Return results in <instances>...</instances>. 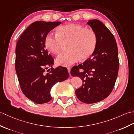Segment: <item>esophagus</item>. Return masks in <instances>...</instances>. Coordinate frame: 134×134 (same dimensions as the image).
<instances>
[{
  "instance_id": "34e87169",
  "label": "esophagus",
  "mask_w": 134,
  "mask_h": 134,
  "mask_svg": "<svg viewBox=\"0 0 134 134\" xmlns=\"http://www.w3.org/2000/svg\"><path fill=\"white\" fill-rule=\"evenodd\" d=\"M67 70H68V72H69V74L70 75V71H71V68H70V67H68V68H67Z\"/></svg>"
}]
</instances>
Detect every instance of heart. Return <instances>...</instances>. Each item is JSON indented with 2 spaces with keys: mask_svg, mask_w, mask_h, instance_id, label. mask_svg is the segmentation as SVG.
<instances>
[{
  "mask_svg": "<svg viewBox=\"0 0 134 134\" xmlns=\"http://www.w3.org/2000/svg\"><path fill=\"white\" fill-rule=\"evenodd\" d=\"M67 44L69 51L57 57V65L67 67L74 64L79 58H90L97 47L98 36L93 29L82 25L70 24L60 26L57 33H49L45 38V47L54 55L60 53Z\"/></svg>",
  "mask_w": 134,
  "mask_h": 134,
  "instance_id": "1",
  "label": "heart"
}]
</instances>
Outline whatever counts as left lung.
<instances>
[{
  "label": "left lung",
  "mask_w": 134,
  "mask_h": 134,
  "mask_svg": "<svg viewBox=\"0 0 134 134\" xmlns=\"http://www.w3.org/2000/svg\"><path fill=\"white\" fill-rule=\"evenodd\" d=\"M87 24L97 35V47L92 58L72 68L71 75L79 76L83 82L82 86L75 90L77 98L84 103L93 104L103 100L112 92L118 77L119 62L113 34L99 20H89Z\"/></svg>",
  "instance_id": "left-lung-1"
}]
</instances>
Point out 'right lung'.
Returning <instances> with one entry per match:
<instances>
[{
  "mask_svg": "<svg viewBox=\"0 0 134 134\" xmlns=\"http://www.w3.org/2000/svg\"><path fill=\"white\" fill-rule=\"evenodd\" d=\"M60 24L42 21L33 22L16 42L15 67L20 87L24 95L37 104L51 101V88L69 76L65 67L53 69V58L45 48V37Z\"/></svg>",
  "mask_w": 134,
  "mask_h": 134,
  "instance_id": "right-lung-1",
  "label": "right lung"
}]
</instances>
